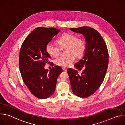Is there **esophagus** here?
Wrapping results in <instances>:
<instances>
[{
	"label": "esophagus",
	"instance_id": "obj_1",
	"mask_svg": "<svg viewBox=\"0 0 125 125\" xmlns=\"http://www.w3.org/2000/svg\"><path fill=\"white\" fill-rule=\"evenodd\" d=\"M62 69H63V70L64 71H67V69H66V68H65V67H63V68H62Z\"/></svg>",
	"mask_w": 125,
	"mask_h": 125
}]
</instances>
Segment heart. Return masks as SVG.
Instances as JSON below:
<instances>
[{
  "label": "heart",
  "instance_id": "obj_1",
  "mask_svg": "<svg viewBox=\"0 0 125 125\" xmlns=\"http://www.w3.org/2000/svg\"><path fill=\"white\" fill-rule=\"evenodd\" d=\"M59 45L51 42H49L46 46V50L48 54L53 57L60 54L62 49H65L66 55L57 57L54 60L56 65L67 67L70 66L77 59L82 58L84 55L86 44L85 39L73 33H67L57 40Z\"/></svg>",
  "mask_w": 125,
  "mask_h": 125
}]
</instances>
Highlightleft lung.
Returning a JSON list of instances; mask_svg holds the SVG:
<instances>
[{"label":"left lung","instance_id":"8db88e82","mask_svg":"<svg viewBox=\"0 0 125 125\" xmlns=\"http://www.w3.org/2000/svg\"><path fill=\"white\" fill-rule=\"evenodd\" d=\"M70 30L83 34L86 40L84 55L74 65L79 70L84 67L81 75L72 69L67 70L73 93L86 98L98 90L104 79L109 62L108 51L104 40L96 30L87 26Z\"/></svg>","mask_w":125,"mask_h":125}]
</instances>
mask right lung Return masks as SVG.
<instances>
[{"instance_id":"obj_1","label":"right lung","mask_w":125,"mask_h":125,"mask_svg":"<svg viewBox=\"0 0 125 125\" xmlns=\"http://www.w3.org/2000/svg\"><path fill=\"white\" fill-rule=\"evenodd\" d=\"M59 31L55 28H35L24 40L20 50L19 67L23 80L30 92L40 99L47 98L54 93L58 77L63 72L57 66L49 72L44 69L50 58L46 46Z\"/></svg>"}]
</instances>
